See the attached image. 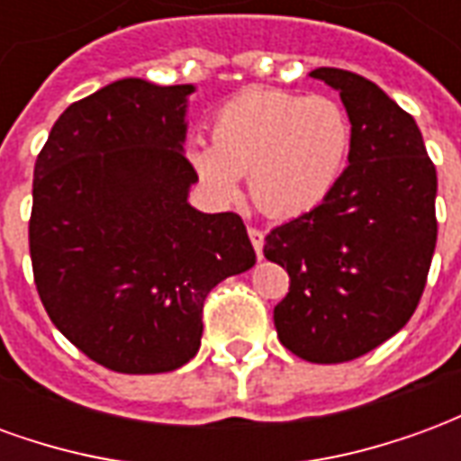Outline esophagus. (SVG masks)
I'll return each instance as SVG.
<instances>
[{
  "instance_id": "1",
  "label": "esophagus",
  "mask_w": 461,
  "mask_h": 461,
  "mask_svg": "<svg viewBox=\"0 0 461 461\" xmlns=\"http://www.w3.org/2000/svg\"><path fill=\"white\" fill-rule=\"evenodd\" d=\"M247 231H249V240L251 244H254V251H257V257H264V231L257 230V227H247Z\"/></svg>"
}]
</instances>
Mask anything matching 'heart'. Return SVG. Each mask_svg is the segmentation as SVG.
Masks as SVG:
<instances>
[{
  "label": "heart",
  "mask_w": 461,
  "mask_h": 461,
  "mask_svg": "<svg viewBox=\"0 0 461 461\" xmlns=\"http://www.w3.org/2000/svg\"><path fill=\"white\" fill-rule=\"evenodd\" d=\"M346 108L329 95L249 88L212 118V145L187 148L192 167L230 200L249 175L254 204L271 217H296L326 200L350 155Z\"/></svg>",
  "instance_id": "obj_1"
}]
</instances>
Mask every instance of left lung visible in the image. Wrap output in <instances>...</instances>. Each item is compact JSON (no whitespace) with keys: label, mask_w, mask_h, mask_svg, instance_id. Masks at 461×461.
<instances>
[{"label":"left lung","mask_w":461,"mask_h":461,"mask_svg":"<svg viewBox=\"0 0 461 461\" xmlns=\"http://www.w3.org/2000/svg\"><path fill=\"white\" fill-rule=\"evenodd\" d=\"M346 105L353 138L326 200L267 234L264 257L289 271L274 309L284 348L311 363H346L405 326L437 244V172L415 118L373 81L316 68Z\"/></svg>","instance_id":"left-lung-1"}]
</instances>
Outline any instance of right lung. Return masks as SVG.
I'll return each mask as SVG.
<instances>
[{"label": "right lung", "mask_w": 461, "mask_h": 461, "mask_svg": "<svg viewBox=\"0 0 461 461\" xmlns=\"http://www.w3.org/2000/svg\"><path fill=\"white\" fill-rule=\"evenodd\" d=\"M192 86L122 78L59 115L34 165L29 254L49 319L98 366L167 373L194 357L204 299L254 267L240 214L190 207Z\"/></svg>", "instance_id": "obj_1"}]
</instances>
